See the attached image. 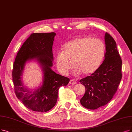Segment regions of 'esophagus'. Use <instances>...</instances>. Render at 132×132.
Masks as SVG:
<instances>
[{
    "label": "esophagus",
    "mask_w": 132,
    "mask_h": 132,
    "mask_svg": "<svg viewBox=\"0 0 132 132\" xmlns=\"http://www.w3.org/2000/svg\"><path fill=\"white\" fill-rule=\"evenodd\" d=\"M77 83H76V81H75V80H70V81H69V84H76Z\"/></svg>",
    "instance_id": "1"
}]
</instances>
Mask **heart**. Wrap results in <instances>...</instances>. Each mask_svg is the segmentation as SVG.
Segmentation results:
<instances>
[{
    "label": "heart",
    "instance_id": "obj_1",
    "mask_svg": "<svg viewBox=\"0 0 132 132\" xmlns=\"http://www.w3.org/2000/svg\"><path fill=\"white\" fill-rule=\"evenodd\" d=\"M106 47L99 38L88 36L81 37L68 42L56 57L57 69L67 75L74 67V72L79 75H90L101 66L103 61ZM73 63H72V62Z\"/></svg>",
    "mask_w": 132,
    "mask_h": 132
}]
</instances>
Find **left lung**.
<instances>
[{
    "mask_svg": "<svg viewBox=\"0 0 132 132\" xmlns=\"http://www.w3.org/2000/svg\"><path fill=\"white\" fill-rule=\"evenodd\" d=\"M104 42L106 52L102 64L90 76L80 81L86 88L80 102L89 109H96L107 104L117 92L122 78V60L117 43L107 32L105 34Z\"/></svg>",
    "mask_w": 132,
    "mask_h": 132,
    "instance_id": "left-lung-1",
    "label": "left lung"
}]
</instances>
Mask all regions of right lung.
I'll use <instances>...</instances> for the list:
<instances>
[{
	"instance_id": "add662e5",
	"label": "right lung",
	"mask_w": 132,
	"mask_h": 132,
	"mask_svg": "<svg viewBox=\"0 0 132 132\" xmlns=\"http://www.w3.org/2000/svg\"><path fill=\"white\" fill-rule=\"evenodd\" d=\"M55 32L34 33L26 40L18 52L13 63L12 80L17 98L28 109L45 112L57 102L58 92L61 86H67L70 80L51 69L54 57L52 48ZM37 62L43 72L42 84L36 89H28L24 85L22 76L26 63Z\"/></svg>"
}]
</instances>
